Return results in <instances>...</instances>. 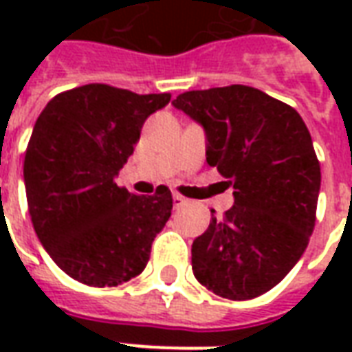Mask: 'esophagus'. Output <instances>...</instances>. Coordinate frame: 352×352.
<instances>
[{
    "instance_id": "obj_1",
    "label": "esophagus",
    "mask_w": 352,
    "mask_h": 352,
    "mask_svg": "<svg viewBox=\"0 0 352 352\" xmlns=\"http://www.w3.org/2000/svg\"><path fill=\"white\" fill-rule=\"evenodd\" d=\"M184 204H186V198H184V196H181V194H173V206L175 207H181V206H184Z\"/></svg>"
}]
</instances>
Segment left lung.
<instances>
[{
	"instance_id": "left-lung-1",
	"label": "left lung",
	"mask_w": 352,
	"mask_h": 352,
	"mask_svg": "<svg viewBox=\"0 0 352 352\" xmlns=\"http://www.w3.org/2000/svg\"><path fill=\"white\" fill-rule=\"evenodd\" d=\"M177 109L206 128L207 164L234 186L192 243L194 277L217 296L251 300L302 258L317 219L320 164L309 130L283 101L245 85L190 90Z\"/></svg>"
}]
</instances>
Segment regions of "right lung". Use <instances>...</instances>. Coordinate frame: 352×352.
Returning <instances> with one entry per match:
<instances>
[{
  "label": "right lung",
  "instance_id": "add662e5",
  "mask_svg": "<svg viewBox=\"0 0 352 352\" xmlns=\"http://www.w3.org/2000/svg\"><path fill=\"white\" fill-rule=\"evenodd\" d=\"M171 94L85 85L47 103L24 156L28 211L56 265L90 287H116L145 270L171 217L168 186L153 196L115 183L146 116Z\"/></svg>",
  "mask_w": 352,
  "mask_h": 352
}]
</instances>
